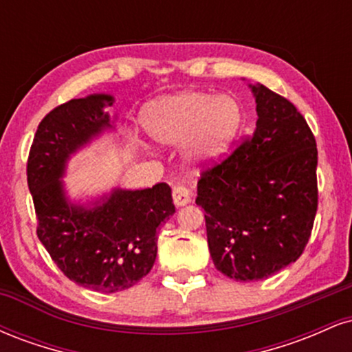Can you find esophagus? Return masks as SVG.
Returning a JSON list of instances; mask_svg holds the SVG:
<instances>
[{
  "mask_svg": "<svg viewBox=\"0 0 352 352\" xmlns=\"http://www.w3.org/2000/svg\"><path fill=\"white\" fill-rule=\"evenodd\" d=\"M172 197L173 204H175L177 207H184V205H187L190 199H192V193H190V190L185 187V185H175L172 190Z\"/></svg>",
  "mask_w": 352,
  "mask_h": 352,
  "instance_id": "34e87169",
  "label": "esophagus"
}]
</instances>
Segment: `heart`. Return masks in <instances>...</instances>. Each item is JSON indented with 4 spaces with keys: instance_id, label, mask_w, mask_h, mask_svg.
<instances>
[{
    "instance_id": "1",
    "label": "heart",
    "mask_w": 352,
    "mask_h": 352,
    "mask_svg": "<svg viewBox=\"0 0 352 352\" xmlns=\"http://www.w3.org/2000/svg\"><path fill=\"white\" fill-rule=\"evenodd\" d=\"M243 111L232 96L188 91L145 109L142 125L159 144L185 140V157L195 165L217 162L240 132Z\"/></svg>"
}]
</instances>
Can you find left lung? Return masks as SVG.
Masks as SVG:
<instances>
[{"label":"left lung","instance_id":"obj_1","mask_svg":"<svg viewBox=\"0 0 352 352\" xmlns=\"http://www.w3.org/2000/svg\"><path fill=\"white\" fill-rule=\"evenodd\" d=\"M252 87L256 129L204 168L197 205L213 265L235 281H258L305 252L318 210V148L306 119L263 84Z\"/></svg>","mask_w":352,"mask_h":352}]
</instances>
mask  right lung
I'll use <instances>...</instances> for the list:
<instances>
[{
    "label": "right lung",
    "instance_id": "add662e5",
    "mask_svg": "<svg viewBox=\"0 0 352 352\" xmlns=\"http://www.w3.org/2000/svg\"><path fill=\"white\" fill-rule=\"evenodd\" d=\"M112 102V96L94 94L52 109L38 125L26 167L39 241L71 281L99 293L122 292L151 272L157 228L175 213L167 184L116 188L92 208L64 195L60 177L67 159L111 127L104 107Z\"/></svg>",
    "mask_w": 352,
    "mask_h": 352
}]
</instances>
